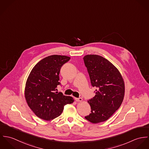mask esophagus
Wrapping results in <instances>:
<instances>
[{
    "mask_svg": "<svg viewBox=\"0 0 149 149\" xmlns=\"http://www.w3.org/2000/svg\"><path fill=\"white\" fill-rule=\"evenodd\" d=\"M75 100L76 102H81L83 100V99L81 98V97H79V98H75Z\"/></svg>",
    "mask_w": 149,
    "mask_h": 149,
    "instance_id": "34e87169",
    "label": "esophagus"
}]
</instances>
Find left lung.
I'll return each instance as SVG.
<instances>
[{
    "mask_svg": "<svg viewBox=\"0 0 149 149\" xmlns=\"http://www.w3.org/2000/svg\"><path fill=\"white\" fill-rule=\"evenodd\" d=\"M95 96L89 99L91 112L85 116L93 123L108 119L121 106L125 95V83L118 69L104 57L94 54L83 58Z\"/></svg>",
    "mask_w": 149,
    "mask_h": 149,
    "instance_id": "8db88e82",
    "label": "left lung"
}]
</instances>
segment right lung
Here are the masks:
<instances>
[{
  "mask_svg": "<svg viewBox=\"0 0 149 149\" xmlns=\"http://www.w3.org/2000/svg\"><path fill=\"white\" fill-rule=\"evenodd\" d=\"M65 56L52 55L44 58L31 70L26 83L24 96L30 109L38 118L52 120L59 116L64 107L73 102L70 96L56 92L63 65L69 61Z\"/></svg>",
  "mask_w": 149,
  "mask_h": 149,
  "instance_id": "obj_1",
  "label": "right lung"
}]
</instances>
